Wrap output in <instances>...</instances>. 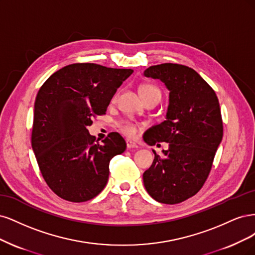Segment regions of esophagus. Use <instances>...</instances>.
<instances>
[{
	"mask_svg": "<svg viewBox=\"0 0 255 255\" xmlns=\"http://www.w3.org/2000/svg\"><path fill=\"white\" fill-rule=\"evenodd\" d=\"M126 143H127V148H128V149L137 148V147H138V146L136 145V143H134L133 141H131V139H127Z\"/></svg>",
	"mask_w": 255,
	"mask_h": 255,
	"instance_id": "1",
	"label": "esophagus"
}]
</instances>
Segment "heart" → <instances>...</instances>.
Masks as SVG:
<instances>
[{
	"label": "heart",
	"instance_id": "b5f03b06",
	"mask_svg": "<svg viewBox=\"0 0 255 255\" xmlns=\"http://www.w3.org/2000/svg\"><path fill=\"white\" fill-rule=\"evenodd\" d=\"M141 94L143 98H146L151 95H161V91L159 88H157L153 85H144L141 87ZM117 97V95L114 96V98ZM120 129L122 130V132H124L128 136H133L136 133V126L133 124L132 122L129 121H124L120 124Z\"/></svg>",
	"mask_w": 255,
	"mask_h": 255
}]
</instances>
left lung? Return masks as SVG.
I'll return each instance as SVG.
<instances>
[{
	"instance_id": "1",
	"label": "left lung",
	"mask_w": 255,
	"mask_h": 255,
	"mask_svg": "<svg viewBox=\"0 0 255 255\" xmlns=\"http://www.w3.org/2000/svg\"><path fill=\"white\" fill-rule=\"evenodd\" d=\"M146 77L160 79L169 91L166 120L147 131L145 142H166L143 174L144 186L154 200L176 204L199 192L223 139L224 127L216 93L195 70L177 63L152 65Z\"/></svg>"
}]
</instances>
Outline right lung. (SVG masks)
Instances as JSON below:
<instances>
[{
  "mask_svg": "<svg viewBox=\"0 0 255 255\" xmlns=\"http://www.w3.org/2000/svg\"><path fill=\"white\" fill-rule=\"evenodd\" d=\"M133 70L95 63H73L55 72L35 101L31 147L48 187L60 198L84 202L108 182L109 163L126 149L111 132L95 143L88 126L103 116L118 88Z\"/></svg>",
  "mask_w": 255,
  "mask_h": 255,
  "instance_id": "add662e5",
  "label": "right lung"
}]
</instances>
